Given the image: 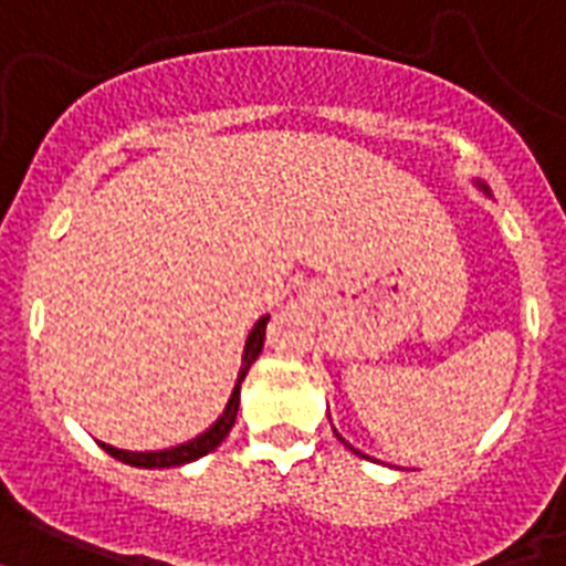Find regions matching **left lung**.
<instances>
[{"mask_svg":"<svg viewBox=\"0 0 566 566\" xmlns=\"http://www.w3.org/2000/svg\"><path fill=\"white\" fill-rule=\"evenodd\" d=\"M475 186H479V188H481V191H484V195H490V188H488V186H484V182H481V179H475ZM336 437H339V433H336ZM339 442H345V440H343V437H339ZM345 446H348V449H352V451H354V454H360V458H366V454H363V451H357V449H354L352 442H345Z\"/></svg>","mask_w":566,"mask_h":566,"instance_id":"8db88e82","label":"left lung"}]
</instances>
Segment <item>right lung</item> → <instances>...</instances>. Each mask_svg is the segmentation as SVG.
Here are the masks:
<instances>
[{"label": "right lung", "instance_id": "obj_1", "mask_svg": "<svg viewBox=\"0 0 566 566\" xmlns=\"http://www.w3.org/2000/svg\"><path fill=\"white\" fill-rule=\"evenodd\" d=\"M271 315H262L260 322L253 324L248 339H244V352H242V369H239V378H235V387L223 405V413L214 419L203 433H197L195 440L179 442V446H170V449L159 451H129V449H117V446H108V442H99L103 451H108L112 458L117 461L129 463V467H138V470H170V467H186L191 461H200L203 454L214 451L223 442V437L230 433V428L235 424V413H239V398H242V380L248 375L256 357L262 352V343H265V327H269Z\"/></svg>", "mask_w": 566, "mask_h": 566}]
</instances>
